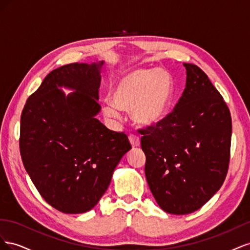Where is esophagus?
Instances as JSON below:
<instances>
[{
	"label": "esophagus",
	"mask_w": 250,
	"mask_h": 250,
	"mask_svg": "<svg viewBox=\"0 0 250 250\" xmlns=\"http://www.w3.org/2000/svg\"><path fill=\"white\" fill-rule=\"evenodd\" d=\"M129 142L131 144L132 147H139L140 146V138L135 134H130L129 135Z\"/></svg>",
	"instance_id": "34e87169"
}]
</instances>
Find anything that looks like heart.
<instances>
[{
    "label": "heart",
    "mask_w": 250,
    "mask_h": 250,
    "mask_svg": "<svg viewBox=\"0 0 250 250\" xmlns=\"http://www.w3.org/2000/svg\"><path fill=\"white\" fill-rule=\"evenodd\" d=\"M110 102L103 105V112L118 118L119 109L130 110L135 123L153 126L167 117L172 99L173 82L162 69H140L126 73L113 83Z\"/></svg>",
    "instance_id": "obj_1"
}]
</instances>
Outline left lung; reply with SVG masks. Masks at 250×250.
<instances>
[{"mask_svg": "<svg viewBox=\"0 0 250 250\" xmlns=\"http://www.w3.org/2000/svg\"><path fill=\"white\" fill-rule=\"evenodd\" d=\"M174 110L155 126L141 129L145 175L158 206L186 215L218 192L229 170L231 118L208 75L192 63Z\"/></svg>", "mask_w": 250, "mask_h": 250, "instance_id": "left-lung-1", "label": "left lung"}]
</instances>
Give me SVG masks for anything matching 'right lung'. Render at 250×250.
<instances>
[{"label":"right lung","instance_id":"1","mask_svg":"<svg viewBox=\"0 0 250 250\" xmlns=\"http://www.w3.org/2000/svg\"><path fill=\"white\" fill-rule=\"evenodd\" d=\"M103 64L76 62L52 71L21 116L24 167L42 197L65 214L92 209L131 149L124 132L96 118ZM62 87L73 92L65 95Z\"/></svg>","mask_w":250,"mask_h":250}]
</instances>
